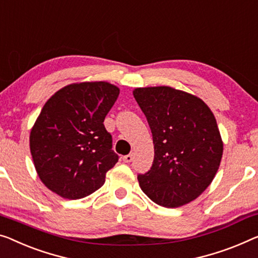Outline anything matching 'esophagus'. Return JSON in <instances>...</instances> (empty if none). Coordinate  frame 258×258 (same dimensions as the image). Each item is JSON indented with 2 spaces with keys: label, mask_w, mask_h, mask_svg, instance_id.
<instances>
[{
  "label": "esophagus",
  "mask_w": 258,
  "mask_h": 258,
  "mask_svg": "<svg viewBox=\"0 0 258 258\" xmlns=\"http://www.w3.org/2000/svg\"><path fill=\"white\" fill-rule=\"evenodd\" d=\"M132 160H133V153H131V154H128V155H125L124 157H122V161H124V162H126V163L131 162Z\"/></svg>",
  "instance_id": "34e87169"
}]
</instances>
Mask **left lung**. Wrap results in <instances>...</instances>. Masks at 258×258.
<instances>
[{
	"instance_id": "1",
	"label": "left lung",
	"mask_w": 258,
	"mask_h": 258,
	"mask_svg": "<svg viewBox=\"0 0 258 258\" xmlns=\"http://www.w3.org/2000/svg\"><path fill=\"white\" fill-rule=\"evenodd\" d=\"M133 96L154 142L152 167L138 175L141 190L164 207L195 201L213 180L224 151L212 111L201 98L170 87L138 88Z\"/></svg>"
}]
</instances>
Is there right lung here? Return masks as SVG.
I'll return each instance as SVG.
<instances>
[{
	"label": "right lung",
	"mask_w": 258,
	"mask_h": 258,
	"mask_svg": "<svg viewBox=\"0 0 258 258\" xmlns=\"http://www.w3.org/2000/svg\"><path fill=\"white\" fill-rule=\"evenodd\" d=\"M119 89L107 82L74 83L45 103L30 134L38 176L49 190L80 199L98 190L118 162L104 122Z\"/></svg>",
	"instance_id": "obj_1"
}]
</instances>
